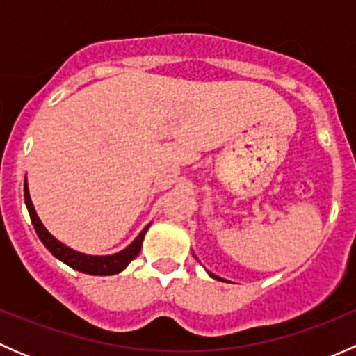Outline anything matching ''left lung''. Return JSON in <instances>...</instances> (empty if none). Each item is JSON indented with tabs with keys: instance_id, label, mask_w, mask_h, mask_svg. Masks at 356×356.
<instances>
[{
	"instance_id": "1",
	"label": "left lung",
	"mask_w": 356,
	"mask_h": 356,
	"mask_svg": "<svg viewBox=\"0 0 356 356\" xmlns=\"http://www.w3.org/2000/svg\"><path fill=\"white\" fill-rule=\"evenodd\" d=\"M208 274H210V275H211V277H213V279H218V277H217V275H213V274H211V272H208Z\"/></svg>"
}]
</instances>
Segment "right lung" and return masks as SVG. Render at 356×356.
Instances as JSON below:
<instances>
[{"mask_svg": "<svg viewBox=\"0 0 356 356\" xmlns=\"http://www.w3.org/2000/svg\"><path fill=\"white\" fill-rule=\"evenodd\" d=\"M24 198H25V204H27L29 215H31L32 225H34L39 239L42 241V245L48 248L49 253H51L53 257L58 258V260H62L63 264H67L68 267L75 268V270L79 272H84V274H89V275H113L124 270V268L127 267L136 257H138L139 251H141L143 239H145L146 231H148L149 227V225H146V227L139 232L138 238L125 248V250L118 251V253L115 254H106V257H92V254L79 253V251L62 245V243L56 241V239L46 231V227L42 225V222L39 220L38 213H35L34 204H32L31 201V196H29L27 181H25L24 184Z\"/></svg>", "mask_w": 356, "mask_h": 356, "instance_id": "right-lung-1", "label": "right lung"}]
</instances>
